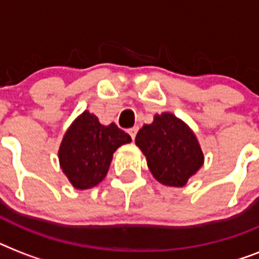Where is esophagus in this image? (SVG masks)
I'll list each match as a JSON object with an SVG mask.
<instances>
[{
  "instance_id": "obj_1",
  "label": "esophagus",
  "mask_w": 259,
  "mask_h": 259,
  "mask_svg": "<svg viewBox=\"0 0 259 259\" xmlns=\"http://www.w3.org/2000/svg\"><path fill=\"white\" fill-rule=\"evenodd\" d=\"M137 132H138L137 126H134V127H132V129L127 130V133L130 134V137H132V140H133V141H134V138H136V136H137Z\"/></svg>"
}]
</instances>
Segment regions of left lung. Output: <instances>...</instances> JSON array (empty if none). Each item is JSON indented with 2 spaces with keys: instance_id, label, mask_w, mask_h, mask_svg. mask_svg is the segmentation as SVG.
<instances>
[{
  "instance_id": "8db88e82",
  "label": "left lung",
  "mask_w": 259,
  "mask_h": 259,
  "mask_svg": "<svg viewBox=\"0 0 259 259\" xmlns=\"http://www.w3.org/2000/svg\"><path fill=\"white\" fill-rule=\"evenodd\" d=\"M136 145L146 157L158 183L183 187L200 169L204 156L193 130L172 113L156 114L136 136Z\"/></svg>"
}]
</instances>
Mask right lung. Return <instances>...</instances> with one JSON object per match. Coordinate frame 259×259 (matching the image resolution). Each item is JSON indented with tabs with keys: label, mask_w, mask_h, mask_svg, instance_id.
I'll return each mask as SVG.
<instances>
[{
	"label": "right lung",
	"mask_w": 259,
	"mask_h": 259,
	"mask_svg": "<svg viewBox=\"0 0 259 259\" xmlns=\"http://www.w3.org/2000/svg\"><path fill=\"white\" fill-rule=\"evenodd\" d=\"M129 142V134L114 122L102 125L95 114L84 110L63 136L58 153L60 168L74 188H93L109 172L114 152Z\"/></svg>",
	"instance_id": "obj_1"
}]
</instances>
